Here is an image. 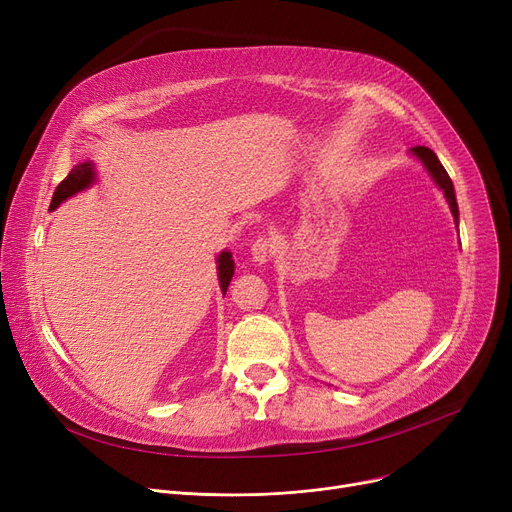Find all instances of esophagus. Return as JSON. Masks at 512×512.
<instances>
[{"label": "esophagus", "instance_id": "obj_1", "mask_svg": "<svg viewBox=\"0 0 512 512\" xmlns=\"http://www.w3.org/2000/svg\"><path fill=\"white\" fill-rule=\"evenodd\" d=\"M276 253V245H274V240L272 238H265V236H259L253 245H251V259L255 261V263H265V261H270V257Z\"/></svg>", "mask_w": 512, "mask_h": 512}]
</instances>
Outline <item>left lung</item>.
<instances>
[{
  "instance_id": "8db88e82",
  "label": "left lung",
  "mask_w": 512,
  "mask_h": 512,
  "mask_svg": "<svg viewBox=\"0 0 512 512\" xmlns=\"http://www.w3.org/2000/svg\"><path fill=\"white\" fill-rule=\"evenodd\" d=\"M415 159H419L421 164H423V168L427 170V174L432 176V180H434V184L440 188V191L444 193V197H446V203H448V207H450V211H452V218H454V224H456V228H459V205H456V195H454V186H452V180H450V176H448V172L444 170V166L440 164V159H438V155L429 149V147H411V151H409Z\"/></svg>"
}]
</instances>
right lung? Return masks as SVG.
<instances>
[{"label": "right lung", "mask_w": 512, "mask_h": 512, "mask_svg": "<svg viewBox=\"0 0 512 512\" xmlns=\"http://www.w3.org/2000/svg\"><path fill=\"white\" fill-rule=\"evenodd\" d=\"M97 182V172H95V164L93 161H80V164H76L72 168V172L58 184L56 193H53L51 197V205H49V211L58 209L66 199L74 197L76 193L80 191H87V188L91 184ZM215 263H218V280H220V288L222 292L226 294L228 290V284L234 276V259H232V253L230 251H222L218 255V259H215Z\"/></svg>", "instance_id": "add662e5"}]
</instances>
